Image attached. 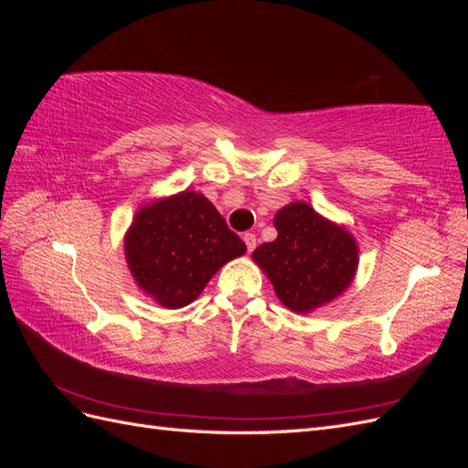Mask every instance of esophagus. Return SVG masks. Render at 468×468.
Listing matches in <instances>:
<instances>
[{
	"label": "esophagus",
	"instance_id": "esophagus-1",
	"mask_svg": "<svg viewBox=\"0 0 468 468\" xmlns=\"http://www.w3.org/2000/svg\"><path fill=\"white\" fill-rule=\"evenodd\" d=\"M244 242H246V248H248V251H253V248H256V234H251V232H246L244 234Z\"/></svg>",
	"mask_w": 468,
	"mask_h": 468
}]
</instances>
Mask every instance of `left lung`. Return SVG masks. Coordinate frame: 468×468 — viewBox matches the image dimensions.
Returning a JSON list of instances; mask_svg holds the SVG:
<instances>
[{"instance_id":"1","label":"left lung","mask_w":468,"mask_h":468,"mask_svg":"<svg viewBox=\"0 0 468 468\" xmlns=\"http://www.w3.org/2000/svg\"><path fill=\"white\" fill-rule=\"evenodd\" d=\"M273 224L277 238L251 253L292 313H313L342 294L357 271L359 248L337 226L306 203L282 207Z\"/></svg>"}]
</instances>
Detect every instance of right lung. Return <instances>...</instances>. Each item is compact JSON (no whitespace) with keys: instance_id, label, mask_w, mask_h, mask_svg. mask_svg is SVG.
<instances>
[{"instance_id":"right-lung-1","label":"right lung","mask_w":468,"mask_h":468,"mask_svg":"<svg viewBox=\"0 0 468 468\" xmlns=\"http://www.w3.org/2000/svg\"><path fill=\"white\" fill-rule=\"evenodd\" d=\"M246 244L205 195L181 191L140 208L124 236V256L136 285L165 306L181 308Z\"/></svg>"}]
</instances>
